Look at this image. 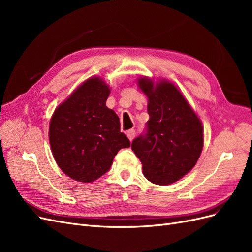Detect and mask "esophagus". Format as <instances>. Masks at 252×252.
I'll use <instances>...</instances> for the list:
<instances>
[{
    "mask_svg": "<svg viewBox=\"0 0 252 252\" xmlns=\"http://www.w3.org/2000/svg\"><path fill=\"white\" fill-rule=\"evenodd\" d=\"M127 136H128L129 140L132 141L134 139V136H135V130H134V129H130V130H128L127 131Z\"/></svg>",
    "mask_w": 252,
    "mask_h": 252,
    "instance_id": "obj_1",
    "label": "esophagus"
}]
</instances>
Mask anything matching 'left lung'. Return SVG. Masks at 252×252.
Masks as SVG:
<instances>
[{
  "instance_id": "8db88e82",
  "label": "left lung",
  "mask_w": 252,
  "mask_h": 252,
  "mask_svg": "<svg viewBox=\"0 0 252 252\" xmlns=\"http://www.w3.org/2000/svg\"><path fill=\"white\" fill-rule=\"evenodd\" d=\"M148 97L149 120L145 131L132 141L145 178L157 185L179 181L196 164L203 149L200 119L173 84L141 78Z\"/></svg>"
}]
</instances>
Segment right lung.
<instances>
[{
    "label": "right lung",
    "mask_w": 252,
    "mask_h": 252,
    "mask_svg": "<svg viewBox=\"0 0 252 252\" xmlns=\"http://www.w3.org/2000/svg\"><path fill=\"white\" fill-rule=\"evenodd\" d=\"M109 86L100 78L84 82L56 109L49 125L53 158L71 179L90 183L107 172L114 157L130 141L120 119L107 108Z\"/></svg>",
    "instance_id": "add662e5"
}]
</instances>
